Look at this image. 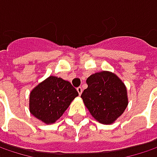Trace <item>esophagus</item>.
<instances>
[{
  "label": "esophagus",
  "mask_w": 157,
  "mask_h": 157,
  "mask_svg": "<svg viewBox=\"0 0 157 157\" xmlns=\"http://www.w3.org/2000/svg\"><path fill=\"white\" fill-rule=\"evenodd\" d=\"M77 91H78V95H80L82 94V87L81 86H78V87H77Z\"/></svg>",
  "instance_id": "obj_1"
}]
</instances>
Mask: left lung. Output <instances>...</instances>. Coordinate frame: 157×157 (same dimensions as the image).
<instances>
[{"mask_svg":"<svg viewBox=\"0 0 157 157\" xmlns=\"http://www.w3.org/2000/svg\"><path fill=\"white\" fill-rule=\"evenodd\" d=\"M86 84L81 98L91 115L103 124L114 122L128 105L124 83L114 73L101 71L89 76Z\"/></svg>","mask_w":157,"mask_h":157,"instance_id":"obj_1","label":"left lung"}]
</instances>
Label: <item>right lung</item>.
<instances>
[{
    "instance_id": "right-lung-1",
    "label": "right lung",
    "mask_w": 157,
    "mask_h": 157,
    "mask_svg": "<svg viewBox=\"0 0 157 157\" xmlns=\"http://www.w3.org/2000/svg\"><path fill=\"white\" fill-rule=\"evenodd\" d=\"M78 95V91L69 81L50 76L31 91L29 111L43 122L54 123Z\"/></svg>"
}]
</instances>
